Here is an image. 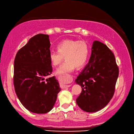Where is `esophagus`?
<instances>
[{
	"label": "esophagus",
	"instance_id": "34e87169",
	"mask_svg": "<svg viewBox=\"0 0 134 134\" xmlns=\"http://www.w3.org/2000/svg\"><path fill=\"white\" fill-rule=\"evenodd\" d=\"M64 86L65 87H69L71 86V85H70V84H67V85H65Z\"/></svg>",
	"mask_w": 134,
	"mask_h": 134
}]
</instances>
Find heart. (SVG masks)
<instances>
[{
  "instance_id": "obj_1",
  "label": "heart",
  "mask_w": 134,
  "mask_h": 134,
  "mask_svg": "<svg viewBox=\"0 0 134 134\" xmlns=\"http://www.w3.org/2000/svg\"><path fill=\"white\" fill-rule=\"evenodd\" d=\"M57 47L58 51L50 52V60L52 65L56 66L65 57L66 60L57 69L56 74L66 80L69 78V73L73 71L75 68H82L86 63L89 47L85 41L68 38L60 42Z\"/></svg>"
}]
</instances>
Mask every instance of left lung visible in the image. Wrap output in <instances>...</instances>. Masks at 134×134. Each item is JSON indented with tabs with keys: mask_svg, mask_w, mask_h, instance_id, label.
Here are the masks:
<instances>
[{
	"mask_svg": "<svg viewBox=\"0 0 134 134\" xmlns=\"http://www.w3.org/2000/svg\"><path fill=\"white\" fill-rule=\"evenodd\" d=\"M119 73L113 52L105 44L94 41L89 62L75 80L82 88L76 99L78 106L87 112L103 108L114 94Z\"/></svg>",
	"mask_w": 134,
	"mask_h": 134,
	"instance_id": "obj_1",
	"label": "left lung"
}]
</instances>
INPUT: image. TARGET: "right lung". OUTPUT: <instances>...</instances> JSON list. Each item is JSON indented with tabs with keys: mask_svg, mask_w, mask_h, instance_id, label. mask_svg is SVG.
Masks as SVG:
<instances>
[{
	"mask_svg": "<svg viewBox=\"0 0 134 134\" xmlns=\"http://www.w3.org/2000/svg\"><path fill=\"white\" fill-rule=\"evenodd\" d=\"M50 46L48 35H36L18 51L14 62L16 94L27 109L39 114L51 110L61 90L55 76L44 78L52 71Z\"/></svg>",
	"mask_w": 134,
	"mask_h": 134,
	"instance_id": "add662e5",
	"label": "right lung"
}]
</instances>
